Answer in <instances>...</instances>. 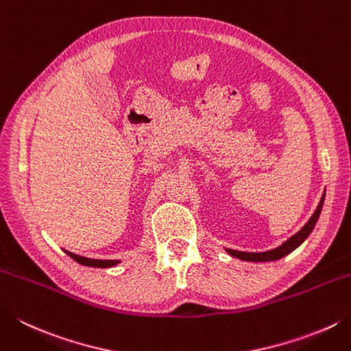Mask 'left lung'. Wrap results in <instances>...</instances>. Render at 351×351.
Returning <instances> with one entry per match:
<instances>
[{
  "label": "left lung",
  "instance_id": "obj_1",
  "mask_svg": "<svg viewBox=\"0 0 351 351\" xmlns=\"http://www.w3.org/2000/svg\"><path fill=\"white\" fill-rule=\"evenodd\" d=\"M324 199H326V190L321 196V201L318 204L317 210H315V213L312 215V217L308 219L307 223L297 232V234H293L291 239H287L283 245H280L278 248L265 251V252H243V251H236V250H228V248H225V251L228 252L231 257L245 260V262H274V260L283 258L285 256H287V254H291L293 250H297L298 246L308 237V234L313 231L315 225H317L319 219L322 205H324Z\"/></svg>",
  "mask_w": 351,
  "mask_h": 351
}]
</instances>
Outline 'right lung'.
Masks as SVG:
<instances>
[{"instance_id":"right-lung-1","label":"right lung","mask_w":351,"mask_h":351,"mask_svg":"<svg viewBox=\"0 0 351 351\" xmlns=\"http://www.w3.org/2000/svg\"><path fill=\"white\" fill-rule=\"evenodd\" d=\"M68 256H70L75 262L84 265V266H91V267H112L115 265L120 263V260H99V258H88V257H82L77 256V254H73L70 251H66Z\"/></svg>"}]
</instances>
